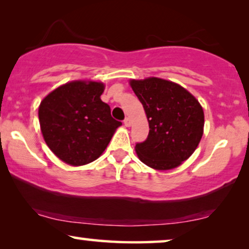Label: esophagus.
I'll return each mask as SVG.
<instances>
[{"label":"esophagus","mask_w":249,"mask_h":249,"mask_svg":"<svg viewBox=\"0 0 249 249\" xmlns=\"http://www.w3.org/2000/svg\"><path fill=\"white\" fill-rule=\"evenodd\" d=\"M124 124L125 127H130V124H131L130 119H129V118H125L124 120Z\"/></svg>","instance_id":"obj_1"}]
</instances>
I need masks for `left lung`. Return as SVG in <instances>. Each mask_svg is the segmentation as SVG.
Here are the masks:
<instances>
[{"instance_id": "obj_1", "label": "left lung", "mask_w": 249, "mask_h": 249, "mask_svg": "<svg viewBox=\"0 0 249 249\" xmlns=\"http://www.w3.org/2000/svg\"><path fill=\"white\" fill-rule=\"evenodd\" d=\"M149 124L145 142L136 144L139 160L155 170H171L186 161L203 136L204 112L188 90L161 78L131 80Z\"/></svg>"}]
</instances>
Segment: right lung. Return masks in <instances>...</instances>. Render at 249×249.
<instances>
[{
    "mask_svg": "<svg viewBox=\"0 0 249 249\" xmlns=\"http://www.w3.org/2000/svg\"><path fill=\"white\" fill-rule=\"evenodd\" d=\"M103 91L102 83L71 81L40 102L44 141L67 164L84 165L100 158L122 124L111 117L110 107L101 100Z\"/></svg>",
    "mask_w": 249,
    "mask_h": 249,
    "instance_id": "1",
    "label": "right lung"
}]
</instances>
